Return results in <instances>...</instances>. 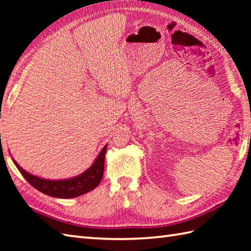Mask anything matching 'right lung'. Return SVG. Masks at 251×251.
I'll return each mask as SVG.
<instances>
[{
  "label": "right lung",
  "mask_w": 251,
  "mask_h": 251,
  "mask_svg": "<svg viewBox=\"0 0 251 251\" xmlns=\"http://www.w3.org/2000/svg\"><path fill=\"white\" fill-rule=\"evenodd\" d=\"M106 147L108 145L103 147L94 164L87 170H85L83 174L76 176V177L65 180H49L36 177L21 168L15 159H13V162L20 174L24 176V178L42 193L58 197V199H73V197L83 195L94 190L100 183L104 170Z\"/></svg>",
  "instance_id": "1"
}]
</instances>
